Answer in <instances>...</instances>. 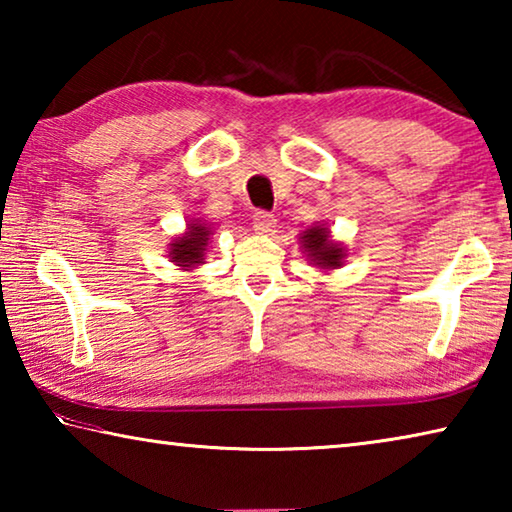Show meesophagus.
Listing matches in <instances>:
<instances>
[{"label": "esophagus", "instance_id": "esophagus-1", "mask_svg": "<svg viewBox=\"0 0 512 512\" xmlns=\"http://www.w3.org/2000/svg\"><path fill=\"white\" fill-rule=\"evenodd\" d=\"M253 228L257 235H273L275 232V216L268 214V212H255L253 216Z\"/></svg>", "mask_w": 512, "mask_h": 512}]
</instances>
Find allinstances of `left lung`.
<instances>
[{"instance_id": "8db88e82", "label": "left lung", "mask_w": 512, "mask_h": 512, "mask_svg": "<svg viewBox=\"0 0 512 512\" xmlns=\"http://www.w3.org/2000/svg\"><path fill=\"white\" fill-rule=\"evenodd\" d=\"M298 241L302 253L320 271H334V268H341L345 259H348V248L332 237V230H329L327 223L318 221L309 225L307 230L300 232Z\"/></svg>"}]
</instances>
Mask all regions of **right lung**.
<instances>
[{"instance_id":"1","label":"right lung","mask_w":512,"mask_h":512,"mask_svg":"<svg viewBox=\"0 0 512 512\" xmlns=\"http://www.w3.org/2000/svg\"><path fill=\"white\" fill-rule=\"evenodd\" d=\"M212 237V225L203 219H189L183 235L169 241V262L176 264L180 271H194L205 264L207 244Z\"/></svg>"}]
</instances>
